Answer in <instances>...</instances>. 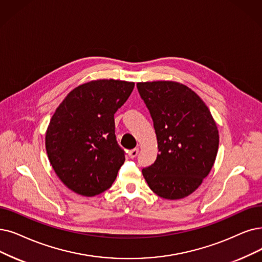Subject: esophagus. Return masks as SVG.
Listing matches in <instances>:
<instances>
[{"mask_svg": "<svg viewBox=\"0 0 262 262\" xmlns=\"http://www.w3.org/2000/svg\"><path fill=\"white\" fill-rule=\"evenodd\" d=\"M138 154H139V148H133V149L129 150V157L131 159L135 158V157L138 156Z\"/></svg>", "mask_w": 262, "mask_h": 262, "instance_id": "obj_1", "label": "esophagus"}]
</instances>
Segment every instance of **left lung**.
I'll return each mask as SVG.
<instances>
[{"label": "left lung", "instance_id": "left-lung-1", "mask_svg": "<svg viewBox=\"0 0 262 262\" xmlns=\"http://www.w3.org/2000/svg\"><path fill=\"white\" fill-rule=\"evenodd\" d=\"M137 87L154 121L159 149L143 176L159 196L183 199L212 170L219 144L217 125L205 103L183 83L147 81Z\"/></svg>", "mask_w": 262, "mask_h": 262}]
</instances>
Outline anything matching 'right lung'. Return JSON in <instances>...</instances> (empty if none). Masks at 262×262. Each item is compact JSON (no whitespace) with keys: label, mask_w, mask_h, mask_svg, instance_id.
I'll use <instances>...</instances> for the list:
<instances>
[{"label":"right lung","mask_w":262,"mask_h":262,"mask_svg":"<svg viewBox=\"0 0 262 262\" xmlns=\"http://www.w3.org/2000/svg\"><path fill=\"white\" fill-rule=\"evenodd\" d=\"M134 82L100 79L73 89L51 117L46 150L52 169L74 192L93 196L107 190L124 162L115 135L114 114Z\"/></svg>","instance_id":"obj_1"}]
</instances>
